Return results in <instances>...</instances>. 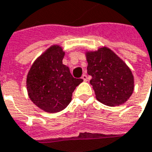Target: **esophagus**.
<instances>
[{"mask_svg":"<svg viewBox=\"0 0 152 152\" xmlns=\"http://www.w3.org/2000/svg\"><path fill=\"white\" fill-rule=\"evenodd\" d=\"M81 78L83 79V80H84V81H86V80H87V76H86V74H83V75H82V76H81Z\"/></svg>","mask_w":152,"mask_h":152,"instance_id":"esophagus-1","label":"esophagus"}]
</instances>
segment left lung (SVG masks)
<instances>
[{
  "label": "left lung",
  "instance_id": "left-lung-1",
  "mask_svg": "<svg viewBox=\"0 0 152 152\" xmlns=\"http://www.w3.org/2000/svg\"><path fill=\"white\" fill-rule=\"evenodd\" d=\"M86 57L96 100L109 106L124 104L134 91V76L127 65L106 46L86 51Z\"/></svg>",
  "mask_w": 152,
  "mask_h": 152
}]
</instances>
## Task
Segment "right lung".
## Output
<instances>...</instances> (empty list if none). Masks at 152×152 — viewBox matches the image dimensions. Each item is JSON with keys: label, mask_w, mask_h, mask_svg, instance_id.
Masks as SVG:
<instances>
[{"label": "right lung", "mask_w": 152, "mask_h": 152, "mask_svg": "<svg viewBox=\"0 0 152 152\" xmlns=\"http://www.w3.org/2000/svg\"><path fill=\"white\" fill-rule=\"evenodd\" d=\"M61 46L53 45L34 61L26 76V89L31 101L42 111L56 113L72 101V92L83 80L72 76L62 63Z\"/></svg>", "instance_id": "right-lung-1"}]
</instances>
